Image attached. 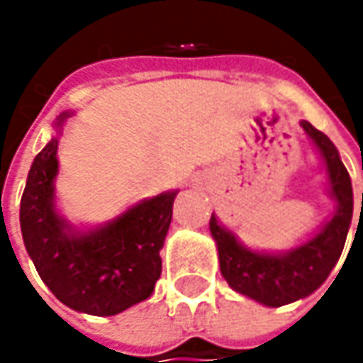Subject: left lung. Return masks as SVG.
<instances>
[{
  "mask_svg": "<svg viewBox=\"0 0 363 363\" xmlns=\"http://www.w3.org/2000/svg\"><path fill=\"white\" fill-rule=\"evenodd\" d=\"M301 127L323 161L328 191L335 202V212L319 226V230L291 250L272 252L248 248L230 228L218 220L216 214L210 218V232L216 242L222 277L236 293L267 307H281L305 299L325 283L329 272L333 271L342 257L354 216L352 179L337 149L328 135L317 131L309 121H301Z\"/></svg>",
  "mask_w": 363,
  "mask_h": 363,
  "instance_id": "obj_1",
  "label": "left lung"
}]
</instances>
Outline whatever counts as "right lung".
<instances>
[{"label": "right lung", "instance_id": "right-lung-1", "mask_svg": "<svg viewBox=\"0 0 363 363\" xmlns=\"http://www.w3.org/2000/svg\"><path fill=\"white\" fill-rule=\"evenodd\" d=\"M72 115L66 111L54 121L56 135L30 167L20 203L21 236L56 299L80 313L108 317L151 297L177 189L133 203L92 228L70 224L56 203V153L64 123Z\"/></svg>", "mask_w": 363, "mask_h": 363}]
</instances>
